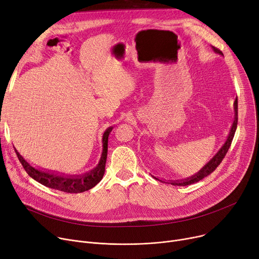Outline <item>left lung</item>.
Masks as SVG:
<instances>
[{
  "label": "left lung",
  "mask_w": 259,
  "mask_h": 259,
  "mask_svg": "<svg viewBox=\"0 0 259 259\" xmlns=\"http://www.w3.org/2000/svg\"><path fill=\"white\" fill-rule=\"evenodd\" d=\"M213 50L217 52V53H220L223 55L222 51L219 50L218 48H214L213 47ZM234 111H235V118H234V122L232 124V127H231V131H230V134H229V137H228V139L226 141V143L224 144V146L220 149L219 153L213 157V159H212L205 167H203V169L200 170L199 172H197L195 176L187 179V180H183V181H177V182H171V185H178V186H187V185H191L193 183H196V182H199L201 180H203L204 178L208 177L210 174L213 172L217 168L218 166L222 163V161L224 160V158L226 157L228 150H229L230 146H231V143H232V140H233V137H234V134H235V131H236V127H237V97H236V100L234 102ZM157 179V178H156ZM159 180V179H157ZM161 181V180H159ZM163 182V181H161Z\"/></svg>",
  "instance_id": "obj_1"
}]
</instances>
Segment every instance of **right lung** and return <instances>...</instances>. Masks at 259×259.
Segmentation results:
<instances>
[{
  "label": "right lung",
  "instance_id": "add662e5",
  "mask_svg": "<svg viewBox=\"0 0 259 259\" xmlns=\"http://www.w3.org/2000/svg\"><path fill=\"white\" fill-rule=\"evenodd\" d=\"M112 128L113 127H109L103 134V137H102L103 150H102V155H101L99 164L97 165L96 168H94L93 170H91L90 172L83 176H77V177L63 176L62 177V176H57L54 174L35 169L24 160V158L19 154V151L17 149L14 148V150L26 172L32 179L37 181L38 183L42 184L44 186H47L49 188L59 190V191H64L68 193H80V192L90 190L91 188L96 186L101 181L104 175L106 157H108V139H109L110 133L112 132Z\"/></svg>",
  "mask_w": 259,
  "mask_h": 259
}]
</instances>
